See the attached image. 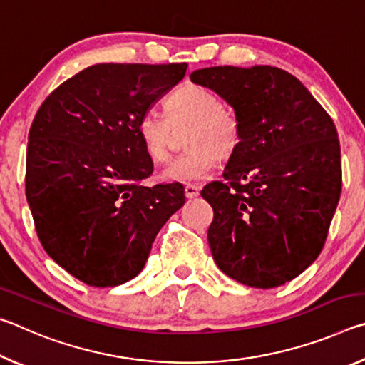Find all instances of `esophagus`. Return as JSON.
Returning <instances> with one entry per match:
<instances>
[{
  "mask_svg": "<svg viewBox=\"0 0 365 365\" xmlns=\"http://www.w3.org/2000/svg\"><path fill=\"white\" fill-rule=\"evenodd\" d=\"M185 196H187L188 200H193V197L200 196V187H196V185H187V187H185Z\"/></svg>",
  "mask_w": 365,
  "mask_h": 365,
  "instance_id": "obj_1",
  "label": "esophagus"
}]
</instances>
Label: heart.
<instances>
[{
    "label": "heart",
    "mask_w": 365,
    "mask_h": 365,
    "mask_svg": "<svg viewBox=\"0 0 365 365\" xmlns=\"http://www.w3.org/2000/svg\"><path fill=\"white\" fill-rule=\"evenodd\" d=\"M168 119L154 113L141 115L137 132L153 163L170 158L177 133L188 128V151L160 172L165 183H196L211 175L219 156H230L240 143V123L214 91L196 83L177 88L165 101Z\"/></svg>",
    "instance_id": "heart-1"
}]
</instances>
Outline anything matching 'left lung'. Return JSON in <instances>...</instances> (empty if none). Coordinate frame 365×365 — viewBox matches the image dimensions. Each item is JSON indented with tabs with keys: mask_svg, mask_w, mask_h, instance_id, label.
Returning <instances> with one entry per match:
<instances>
[{
	"mask_svg": "<svg viewBox=\"0 0 365 365\" xmlns=\"http://www.w3.org/2000/svg\"><path fill=\"white\" fill-rule=\"evenodd\" d=\"M191 82L215 91L240 123L224 182L206 185L217 267L252 288L285 285L322 251L341 195L331 117L298 78L272 66H217Z\"/></svg>",
	"mask_w": 365,
	"mask_h": 365,
	"instance_id": "1",
	"label": "left lung"
}]
</instances>
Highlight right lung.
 I'll return each instance as SVG.
<instances>
[{
	"instance_id": "1",
	"label": "right lung",
	"mask_w": 365,
	"mask_h": 365,
	"mask_svg": "<svg viewBox=\"0 0 365 365\" xmlns=\"http://www.w3.org/2000/svg\"><path fill=\"white\" fill-rule=\"evenodd\" d=\"M187 64H96L66 80L29 132L26 195L48 256L106 288L137 277L158 232L185 205L180 183L140 185L153 160L138 122Z\"/></svg>"
}]
</instances>
